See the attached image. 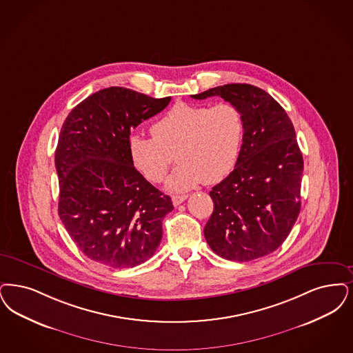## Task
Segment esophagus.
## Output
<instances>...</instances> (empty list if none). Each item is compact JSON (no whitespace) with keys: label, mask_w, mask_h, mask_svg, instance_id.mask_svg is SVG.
Instances as JSON below:
<instances>
[{"label":"esophagus","mask_w":353,"mask_h":353,"mask_svg":"<svg viewBox=\"0 0 353 353\" xmlns=\"http://www.w3.org/2000/svg\"><path fill=\"white\" fill-rule=\"evenodd\" d=\"M186 198H188V196H173V197H172L173 206H179V205H181Z\"/></svg>","instance_id":"esophagus-1"}]
</instances>
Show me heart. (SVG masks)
<instances>
[{
  "label": "heart",
  "mask_w": 353,
  "mask_h": 353,
  "mask_svg": "<svg viewBox=\"0 0 353 353\" xmlns=\"http://www.w3.org/2000/svg\"><path fill=\"white\" fill-rule=\"evenodd\" d=\"M151 138L132 134L128 152L135 168L151 183H160L173 161L180 164L165 181L172 193L188 192L202 183L221 181L234 168L244 134L239 109L221 102L177 103L151 126Z\"/></svg>",
  "instance_id": "b5f03b06"
}]
</instances>
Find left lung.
I'll return each mask as SVG.
<instances>
[{
	"mask_svg": "<svg viewBox=\"0 0 353 353\" xmlns=\"http://www.w3.org/2000/svg\"><path fill=\"white\" fill-rule=\"evenodd\" d=\"M219 96L243 115V144L234 170L210 192L214 212L203 234L218 256L251 261L276 251L301 210L303 157L281 105L250 84H227L193 94Z\"/></svg>",
	"mask_w": 353,
	"mask_h": 353,
	"instance_id": "obj_1",
	"label": "left lung"
}]
</instances>
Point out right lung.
Masks as SVG:
<instances>
[{
  "label": "right lung",
  "instance_id": "add662e5",
  "mask_svg": "<svg viewBox=\"0 0 353 353\" xmlns=\"http://www.w3.org/2000/svg\"><path fill=\"white\" fill-rule=\"evenodd\" d=\"M170 102L112 86L81 101L61 126L55 151L59 216L93 261L132 268L152 257L161 241L173 205L135 170L128 138L131 128Z\"/></svg>",
  "mask_w": 353,
  "mask_h": 353
}]
</instances>
